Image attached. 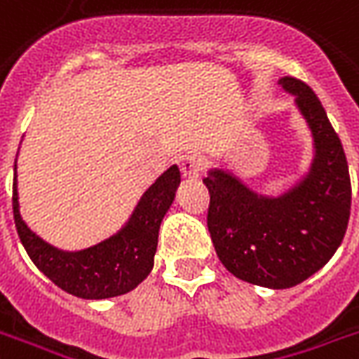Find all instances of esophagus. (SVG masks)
Instances as JSON below:
<instances>
[{"mask_svg": "<svg viewBox=\"0 0 359 359\" xmlns=\"http://www.w3.org/2000/svg\"><path fill=\"white\" fill-rule=\"evenodd\" d=\"M179 168L182 175L188 177V179H198L201 175V169H203V160H201V156L188 152V154L179 158Z\"/></svg>", "mask_w": 359, "mask_h": 359, "instance_id": "34e87169", "label": "esophagus"}]
</instances>
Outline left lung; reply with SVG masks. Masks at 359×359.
<instances>
[{
    "mask_svg": "<svg viewBox=\"0 0 359 359\" xmlns=\"http://www.w3.org/2000/svg\"><path fill=\"white\" fill-rule=\"evenodd\" d=\"M313 137V160L299 180L278 196H265L229 169L210 168L207 215L210 239L224 267L245 283L284 290L324 267L343 243L350 218L348 163L311 86L278 79Z\"/></svg>",
    "mask_w": 359,
    "mask_h": 359,
    "instance_id": "8db88e82",
    "label": "left lung"
}]
</instances>
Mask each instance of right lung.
I'll return each mask as SVG.
<instances>
[{
  "mask_svg": "<svg viewBox=\"0 0 359 359\" xmlns=\"http://www.w3.org/2000/svg\"><path fill=\"white\" fill-rule=\"evenodd\" d=\"M179 184V168L171 165L147 188L128 222L116 233L82 250H62L24 222L15 161L13 212L16 231L37 269L58 288L82 299L116 297L137 288L154 267L160 224L173 203Z\"/></svg>",
  "mask_w": 359,
  "mask_h": 359,
  "instance_id": "add662e5",
  "label": "right lung"
}]
</instances>
